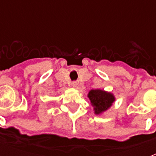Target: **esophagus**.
Instances as JSON below:
<instances>
[{"instance_id":"34e87169","label":"esophagus","mask_w":156,"mask_h":156,"mask_svg":"<svg viewBox=\"0 0 156 156\" xmlns=\"http://www.w3.org/2000/svg\"><path fill=\"white\" fill-rule=\"evenodd\" d=\"M71 85L73 86V87H77V85H78V83H77L76 81H73V82H72V83H71Z\"/></svg>"}]
</instances>
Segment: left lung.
<instances>
[{"instance_id":"obj_1","label":"left lung","mask_w":156,"mask_h":156,"mask_svg":"<svg viewBox=\"0 0 156 156\" xmlns=\"http://www.w3.org/2000/svg\"><path fill=\"white\" fill-rule=\"evenodd\" d=\"M92 105L95 107V112L100 114L106 111L114 101V96L111 93L105 92L101 90H91L88 94Z\"/></svg>"}]
</instances>
